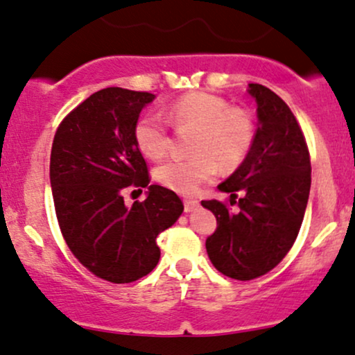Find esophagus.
<instances>
[{"label": "esophagus", "instance_id": "1", "mask_svg": "<svg viewBox=\"0 0 355 355\" xmlns=\"http://www.w3.org/2000/svg\"><path fill=\"white\" fill-rule=\"evenodd\" d=\"M199 202L196 201V199H191V198H186L184 199V211L186 213H189V211H194L198 208Z\"/></svg>", "mask_w": 355, "mask_h": 355}]
</instances>
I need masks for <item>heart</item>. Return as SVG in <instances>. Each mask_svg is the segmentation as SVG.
<instances>
[{"instance_id": "b5f03b06", "label": "heart", "mask_w": 355, "mask_h": 355, "mask_svg": "<svg viewBox=\"0 0 355 355\" xmlns=\"http://www.w3.org/2000/svg\"><path fill=\"white\" fill-rule=\"evenodd\" d=\"M169 125L194 130L189 157H171L161 162L154 176L162 186L178 193H193L221 169L241 164L254 139L253 119L226 98L208 92L182 95L161 114L146 112L134 125V139L141 153L150 159L164 157L171 147Z\"/></svg>"}]
</instances>
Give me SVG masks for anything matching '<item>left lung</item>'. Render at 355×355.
<instances>
[{"label":"left lung","mask_w":355,"mask_h":355,"mask_svg":"<svg viewBox=\"0 0 355 355\" xmlns=\"http://www.w3.org/2000/svg\"><path fill=\"white\" fill-rule=\"evenodd\" d=\"M258 129L243 164L218 186L228 202L201 201L216 216L206 252L218 272L234 280L268 273L290 252L309 201L312 167L305 135L290 107L275 92L250 83Z\"/></svg>","instance_id":"8db88e82"}]
</instances>
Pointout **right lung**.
<instances>
[{
	"mask_svg": "<svg viewBox=\"0 0 355 355\" xmlns=\"http://www.w3.org/2000/svg\"><path fill=\"white\" fill-rule=\"evenodd\" d=\"M154 95L109 87L92 94L60 122L50 156V182L63 240L89 272L129 284L156 268L157 234L181 216L174 191L150 184L134 139L139 114ZM150 189L130 209L129 189ZM134 193V191H132Z\"/></svg>",
	"mask_w": 355,
	"mask_h": 355,
	"instance_id": "1",
	"label": "right lung"
}]
</instances>
